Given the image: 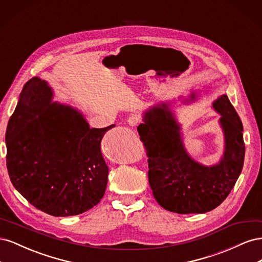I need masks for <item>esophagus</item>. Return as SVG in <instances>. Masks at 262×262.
I'll list each match as a JSON object with an SVG mask.
<instances>
[{"label": "esophagus", "instance_id": "34e87169", "mask_svg": "<svg viewBox=\"0 0 262 262\" xmlns=\"http://www.w3.org/2000/svg\"><path fill=\"white\" fill-rule=\"evenodd\" d=\"M140 123V118L136 115H133L128 118V124L130 126H137Z\"/></svg>", "mask_w": 262, "mask_h": 262}]
</instances>
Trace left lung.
<instances>
[{
	"label": "left lung",
	"instance_id": "8db88e82",
	"mask_svg": "<svg viewBox=\"0 0 262 262\" xmlns=\"http://www.w3.org/2000/svg\"><path fill=\"white\" fill-rule=\"evenodd\" d=\"M198 99L191 92L184 99ZM169 102L148 108L143 123L138 126L148 156V182L155 200L165 210L179 214L205 213L223 202L238 179L245 158L243 123L226 95L213 101L221 115L219 123L224 133V152L217 164L205 166L188 154L181 126L171 113Z\"/></svg>",
	"mask_w": 262,
	"mask_h": 262
}]
</instances>
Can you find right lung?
Returning <instances> with one entry per match:
<instances>
[{
  "label": "right lung",
  "instance_id": "obj_1",
  "mask_svg": "<svg viewBox=\"0 0 262 262\" xmlns=\"http://www.w3.org/2000/svg\"><path fill=\"white\" fill-rule=\"evenodd\" d=\"M52 98L40 77L24 86L5 134L7 171L15 189L38 210L77 215L105 194L108 166L100 143L115 124L91 129L77 109Z\"/></svg>",
  "mask_w": 262,
  "mask_h": 262
}]
</instances>
